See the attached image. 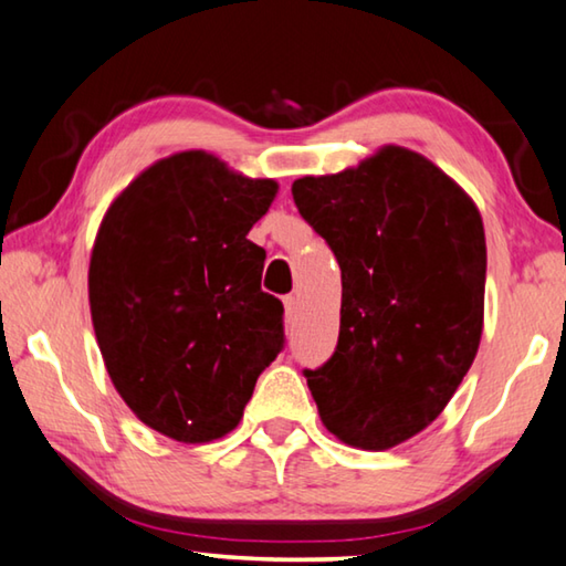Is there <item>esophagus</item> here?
Masks as SVG:
<instances>
[{
    "label": "esophagus",
    "instance_id": "esophagus-1",
    "mask_svg": "<svg viewBox=\"0 0 566 566\" xmlns=\"http://www.w3.org/2000/svg\"><path fill=\"white\" fill-rule=\"evenodd\" d=\"M283 305H285V318L293 321L295 316H298V298H295V295H285Z\"/></svg>",
    "mask_w": 566,
    "mask_h": 566
}]
</instances>
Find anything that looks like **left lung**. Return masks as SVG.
<instances>
[{
  "instance_id": "obj_1",
  "label": "left lung",
  "mask_w": 566,
  "mask_h": 566,
  "mask_svg": "<svg viewBox=\"0 0 566 566\" xmlns=\"http://www.w3.org/2000/svg\"><path fill=\"white\" fill-rule=\"evenodd\" d=\"M291 190L344 285L338 346L303 370L321 421L348 447H398L447 409L474 364L484 222L447 172L398 145Z\"/></svg>"
}]
</instances>
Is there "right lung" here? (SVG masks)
<instances>
[{
	"mask_svg": "<svg viewBox=\"0 0 566 566\" xmlns=\"http://www.w3.org/2000/svg\"><path fill=\"white\" fill-rule=\"evenodd\" d=\"M277 192L216 155L165 157L119 192L90 258V311L117 394L182 443L226 437L283 350V303L248 240Z\"/></svg>",
	"mask_w": 566,
	"mask_h": 566,
	"instance_id": "add662e5",
	"label": "right lung"
}]
</instances>
